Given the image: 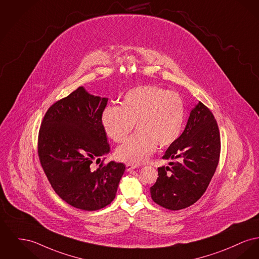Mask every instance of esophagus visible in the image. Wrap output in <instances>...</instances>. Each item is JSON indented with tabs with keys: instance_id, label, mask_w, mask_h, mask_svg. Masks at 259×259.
I'll return each instance as SVG.
<instances>
[{
	"instance_id": "1",
	"label": "esophagus",
	"mask_w": 259,
	"mask_h": 259,
	"mask_svg": "<svg viewBox=\"0 0 259 259\" xmlns=\"http://www.w3.org/2000/svg\"><path fill=\"white\" fill-rule=\"evenodd\" d=\"M139 167L138 165H135V164H130V163H127L126 164V170L127 171H131L132 169H135V168Z\"/></svg>"
}]
</instances>
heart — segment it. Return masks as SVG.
I'll list each match as a JSON object with an SVG mask.
<instances>
[{
  "instance_id": "heart-1",
  "label": "heart",
  "mask_w": 259,
  "mask_h": 259,
  "mask_svg": "<svg viewBox=\"0 0 259 259\" xmlns=\"http://www.w3.org/2000/svg\"><path fill=\"white\" fill-rule=\"evenodd\" d=\"M102 126L107 136L119 143L136 123L137 132L116 150L119 160L139 164L156 148H166L180 137L185 123V105L175 92L157 86H141L127 92L121 107L108 106L102 113Z\"/></svg>"
}]
</instances>
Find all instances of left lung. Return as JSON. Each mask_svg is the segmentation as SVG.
Segmentation results:
<instances>
[{
	"label": "left lung",
	"mask_w": 259,
	"mask_h": 259,
	"mask_svg": "<svg viewBox=\"0 0 259 259\" xmlns=\"http://www.w3.org/2000/svg\"><path fill=\"white\" fill-rule=\"evenodd\" d=\"M220 133L212 112L198 102L190 113L185 130L163 154L171 167L157 168L151 187L152 200L170 210L194 204L206 191L220 156Z\"/></svg>",
	"instance_id": "obj_1"
}]
</instances>
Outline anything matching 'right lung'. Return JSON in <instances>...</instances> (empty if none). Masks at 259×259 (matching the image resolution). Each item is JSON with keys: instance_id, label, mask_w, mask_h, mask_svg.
I'll list each match as a JSON object with an SVG mask.
<instances>
[{"instance_id": "obj_1", "label": "right lung", "mask_w": 259, "mask_h": 259, "mask_svg": "<svg viewBox=\"0 0 259 259\" xmlns=\"http://www.w3.org/2000/svg\"><path fill=\"white\" fill-rule=\"evenodd\" d=\"M107 98L79 87L47 110L38 136V155L58 196L71 206L94 211L108 205L125 171L123 163L101 161L109 152L102 126Z\"/></svg>"}]
</instances>
